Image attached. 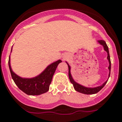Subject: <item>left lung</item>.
<instances>
[{
    "label": "left lung",
    "instance_id": "8db88e82",
    "mask_svg": "<svg viewBox=\"0 0 122 122\" xmlns=\"http://www.w3.org/2000/svg\"><path fill=\"white\" fill-rule=\"evenodd\" d=\"M101 45H102L103 46V48L105 51H107V59L108 61V63H109V66H108V70H109V74H108V78L110 77V69H111V62H110V55H109V51H108V48L107 45V44L105 42L104 40H98L97 41ZM66 64L68 65V67H69V80L71 82L72 84H73V86H74V90H76V92H80V93H84V94H86V95H92V94H95L97 93L98 92H99L100 90L102 89V87H104L105 86V84H107L108 80H107L106 82H104L101 86H97V87H85L84 86L82 85H80L78 83H77L76 82H75L73 79V78L72 76L71 75V66L69 65V63H67L66 61Z\"/></svg>",
    "mask_w": 122,
    "mask_h": 122
}]
</instances>
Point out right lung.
Instances as JSON below:
<instances>
[{"mask_svg":"<svg viewBox=\"0 0 122 122\" xmlns=\"http://www.w3.org/2000/svg\"><path fill=\"white\" fill-rule=\"evenodd\" d=\"M61 62L62 61L60 59L53 62L49 65L40 74L30 78L20 77L12 71L10 65V56L9 57L8 65L12 79L17 87L29 95H38L46 93L49 90L53 74L57 65Z\"/></svg>","mask_w":122,"mask_h":122,"instance_id":"obj_1","label":"right lung"}]
</instances>
